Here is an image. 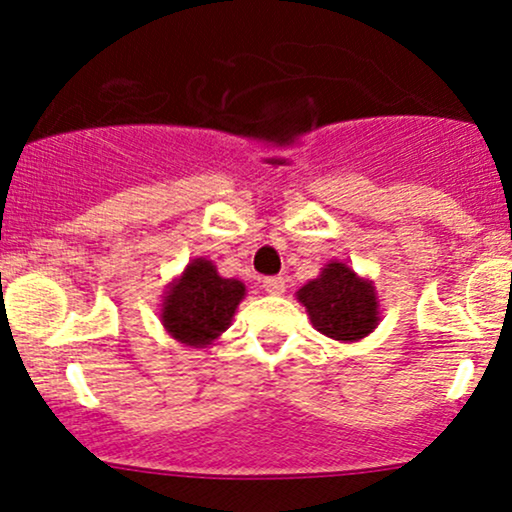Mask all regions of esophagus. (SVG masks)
<instances>
[{"label": "esophagus", "instance_id": "obj_1", "mask_svg": "<svg viewBox=\"0 0 512 512\" xmlns=\"http://www.w3.org/2000/svg\"><path fill=\"white\" fill-rule=\"evenodd\" d=\"M262 289L269 293V296H281L286 291V279L284 276H267L262 281Z\"/></svg>", "mask_w": 512, "mask_h": 512}]
</instances>
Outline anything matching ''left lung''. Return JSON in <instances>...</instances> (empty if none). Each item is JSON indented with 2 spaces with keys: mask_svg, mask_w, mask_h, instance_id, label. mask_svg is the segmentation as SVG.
Instances as JSON below:
<instances>
[{
  "mask_svg": "<svg viewBox=\"0 0 512 512\" xmlns=\"http://www.w3.org/2000/svg\"><path fill=\"white\" fill-rule=\"evenodd\" d=\"M317 332L334 342H358L380 320L378 293L373 281L358 276L349 264L332 260L317 279L296 291Z\"/></svg>",
  "mask_w": 512,
  "mask_h": 512,
  "instance_id": "left-lung-1",
  "label": "left lung"
}]
</instances>
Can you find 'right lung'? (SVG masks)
<instances>
[{"instance_id": "right-lung-1", "label": "right lung", "mask_w": 512, "mask_h": 512, "mask_svg": "<svg viewBox=\"0 0 512 512\" xmlns=\"http://www.w3.org/2000/svg\"><path fill=\"white\" fill-rule=\"evenodd\" d=\"M243 298V281L223 279L214 262L197 257L168 286L161 303V322L180 344L202 349L228 330Z\"/></svg>"}]
</instances>
